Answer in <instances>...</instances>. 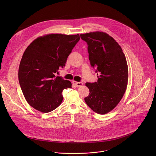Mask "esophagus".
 <instances>
[{
  "label": "esophagus",
  "mask_w": 156,
  "mask_h": 156,
  "mask_svg": "<svg viewBox=\"0 0 156 156\" xmlns=\"http://www.w3.org/2000/svg\"><path fill=\"white\" fill-rule=\"evenodd\" d=\"M73 83L77 87H82L83 85L82 82H76V81H73Z\"/></svg>",
  "instance_id": "1"
}]
</instances>
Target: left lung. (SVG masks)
Segmentation results:
<instances>
[{"label":"left lung","mask_w":156,"mask_h":156,"mask_svg":"<svg viewBox=\"0 0 156 156\" xmlns=\"http://www.w3.org/2000/svg\"><path fill=\"white\" fill-rule=\"evenodd\" d=\"M80 35L88 45L91 66L100 73L97 82L86 83L89 94L85 101L93 111L104 115L117 106L126 90L127 60L121 46L108 34L97 31Z\"/></svg>","instance_id":"obj_1"}]
</instances>
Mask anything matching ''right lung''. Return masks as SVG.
Wrapping results in <instances>:
<instances>
[{"label": "right lung", "mask_w": 156, "mask_h": 156, "mask_svg": "<svg viewBox=\"0 0 156 156\" xmlns=\"http://www.w3.org/2000/svg\"><path fill=\"white\" fill-rule=\"evenodd\" d=\"M79 34H50L33 41L25 50L19 69V80L24 97L35 109L48 113L56 109L63 100L62 90L71 82L56 77L79 41Z\"/></svg>", "instance_id": "right-lung-1"}]
</instances>
